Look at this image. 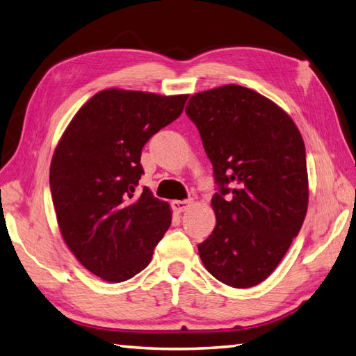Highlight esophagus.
<instances>
[{"label":"esophagus","mask_w":356,"mask_h":356,"mask_svg":"<svg viewBox=\"0 0 356 356\" xmlns=\"http://www.w3.org/2000/svg\"><path fill=\"white\" fill-rule=\"evenodd\" d=\"M191 205H193V200H174L171 203V207L176 213H185V211L191 208Z\"/></svg>","instance_id":"esophagus-1"}]
</instances>
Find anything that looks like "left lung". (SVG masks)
Wrapping results in <instances>:
<instances>
[{
	"mask_svg": "<svg viewBox=\"0 0 356 356\" xmlns=\"http://www.w3.org/2000/svg\"><path fill=\"white\" fill-rule=\"evenodd\" d=\"M186 115L199 128L218 193L213 234L199 245L218 282L246 289L283 260L309 203L306 149L292 118L251 88L228 84L195 93Z\"/></svg>",
	"mask_w": 356,
	"mask_h": 356,
	"instance_id": "1",
	"label": "left lung"
}]
</instances>
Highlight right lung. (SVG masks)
Instances as JSON below:
<instances>
[{"label": "right lung", "mask_w": 356, "mask_h": 356, "mask_svg": "<svg viewBox=\"0 0 356 356\" xmlns=\"http://www.w3.org/2000/svg\"><path fill=\"white\" fill-rule=\"evenodd\" d=\"M190 95L107 88L82 105L59 139L50 190L59 231L78 261L104 282L145 269L171 225V208L145 186L140 151L182 115Z\"/></svg>", "instance_id": "1"}]
</instances>
